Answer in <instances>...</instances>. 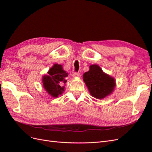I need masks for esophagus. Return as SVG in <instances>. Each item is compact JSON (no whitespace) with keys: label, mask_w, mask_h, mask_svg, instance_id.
Segmentation results:
<instances>
[{"label":"esophagus","mask_w":152,"mask_h":152,"mask_svg":"<svg viewBox=\"0 0 152 152\" xmlns=\"http://www.w3.org/2000/svg\"><path fill=\"white\" fill-rule=\"evenodd\" d=\"M73 77H80V74L79 73H77V72H74V73H73Z\"/></svg>","instance_id":"obj_1"}]
</instances>
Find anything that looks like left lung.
Listing matches in <instances>:
<instances>
[{
    "label": "left lung",
    "mask_w": 152,
    "mask_h": 152,
    "mask_svg": "<svg viewBox=\"0 0 152 152\" xmlns=\"http://www.w3.org/2000/svg\"><path fill=\"white\" fill-rule=\"evenodd\" d=\"M83 78L90 94L97 99H103L112 93L115 86L113 78L105 74L97 65H91Z\"/></svg>",
    "instance_id": "obj_1"
}]
</instances>
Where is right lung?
Wrapping results in <instances>:
<instances>
[{"instance_id":"add662e5","label":"right lung","mask_w":152,"mask_h":152,"mask_svg":"<svg viewBox=\"0 0 152 152\" xmlns=\"http://www.w3.org/2000/svg\"><path fill=\"white\" fill-rule=\"evenodd\" d=\"M49 75L43 77V86L48 93L53 97H58L64 91V86L66 82L68 73L63 70L60 65L55 64L48 72Z\"/></svg>"}]
</instances>
